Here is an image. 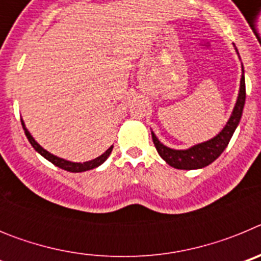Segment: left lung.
<instances>
[{
    "instance_id": "obj_1",
    "label": "left lung",
    "mask_w": 261,
    "mask_h": 261,
    "mask_svg": "<svg viewBox=\"0 0 261 261\" xmlns=\"http://www.w3.org/2000/svg\"><path fill=\"white\" fill-rule=\"evenodd\" d=\"M235 50H237V48H235ZM237 53H238V50H237ZM242 71H243V74H242L241 78V87H239L238 99H237V103L234 106L232 114L230 116L229 121L226 123L222 130L216 137H213L209 141L195 145V146L186 149V150H175L171 147L165 146L156 138L154 132H151L154 146H155L159 155L165 159L166 163H168L171 167L177 168V170H196V168H202L205 166L211 165L222 154L226 146L229 145L239 121H241L244 102H246V84H244L243 65H242Z\"/></svg>"
}]
</instances>
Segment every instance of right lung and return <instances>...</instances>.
<instances>
[{
	"label": "right lung",
	"mask_w": 261,
	"mask_h": 261,
	"mask_svg": "<svg viewBox=\"0 0 261 261\" xmlns=\"http://www.w3.org/2000/svg\"><path fill=\"white\" fill-rule=\"evenodd\" d=\"M20 121H22V126H23V129H24L26 137L29 138V141H30V144L32 145V147H34V149H35V150L38 151L41 156H44L45 159H48L50 163H53V165L57 166V167L62 168V170H66V171H69V172H82V171H87V170H93V168L98 167V166L102 165L106 159L110 156L111 151H112V149H114V146H110L107 150L102 154V155H99L98 158L93 159V161H89V162H84V163L70 162V161H66V159H62V158H59V156H56V155H53V154H50L49 151H47L45 149H43V147H41L40 145L35 141V138L32 137L31 133L29 132V129L26 128V125H24V123H23L22 119H20Z\"/></svg>",
	"instance_id": "right-lung-1"
}]
</instances>
